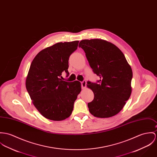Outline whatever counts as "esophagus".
<instances>
[{
	"label": "esophagus",
	"instance_id": "34e87169",
	"mask_svg": "<svg viewBox=\"0 0 157 157\" xmlns=\"http://www.w3.org/2000/svg\"><path fill=\"white\" fill-rule=\"evenodd\" d=\"M81 85H82V89H85L86 86V80H83V82H81Z\"/></svg>",
	"mask_w": 157,
	"mask_h": 157
}]
</instances>
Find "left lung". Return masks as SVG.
<instances>
[{
    "mask_svg": "<svg viewBox=\"0 0 157 157\" xmlns=\"http://www.w3.org/2000/svg\"><path fill=\"white\" fill-rule=\"evenodd\" d=\"M93 72L100 77L97 83L89 81L94 98L87 104L95 117H110L117 114L131 94L132 71L123 53L112 43L100 39L83 40L78 45Z\"/></svg>",
    "mask_w": 157,
    "mask_h": 157,
    "instance_id": "1",
    "label": "left lung"
}]
</instances>
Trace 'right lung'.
<instances>
[{
	"label": "right lung",
	"instance_id": "obj_1",
	"mask_svg": "<svg viewBox=\"0 0 157 157\" xmlns=\"http://www.w3.org/2000/svg\"><path fill=\"white\" fill-rule=\"evenodd\" d=\"M78 44V41L56 43L38 53L31 63L26 89L36 109L50 120L68 117L81 91L80 82H67L60 78L62 72L69 76L68 60Z\"/></svg>",
	"mask_w": 157,
	"mask_h": 157
}]
</instances>
